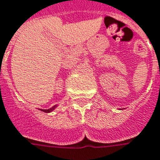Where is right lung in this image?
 Listing matches in <instances>:
<instances>
[{
  "label": "right lung",
  "instance_id": "1",
  "mask_svg": "<svg viewBox=\"0 0 160 160\" xmlns=\"http://www.w3.org/2000/svg\"><path fill=\"white\" fill-rule=\"evenodd\" d=\"M58 105H54L53 107H51L50 109H48V110H42V109H40V111H43V112H46V113H49V112H51V111H53L55 109H56V107H57Z\"/></svg>",
  "mask_w": 160,
  "mask_h": 160
}]
</instances>
